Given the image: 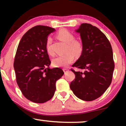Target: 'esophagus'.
Instances as JSON below:
<instances>
[{"label": "esophagus", "mask_w": 126, "mask_h": 126, "mask_svg": "<svg viewBox=\"0 0 126 126\" xmlns=\"http://www.w3.org/2000/svg\"><path fill=\"white\" fill-rule=\"evenodd\" d=\"M68 70H69L68 69H66V68H64V69H63V72H64V73H66V72H68Z\"/></svg>", "instance_id": "34e87169"}]
</instances>
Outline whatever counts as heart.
Listing matches in <instances>:
<instances>
[{
	"label": "heart",
	"instance_id": "b5f03b06",
	"mask_svg": "<svg viewBox=\"0 0 126 126\" xmlns=\"http://www.w3.org/2000/svg\"><path fill=\"white\" fill-rule=\"evenodd\" d=\"M57 37L60 40L67 44V50L69 51L65 54L60 55L52 60V64L54 66L67 67L70 64L75 58V54L77 56H80L83 51V46L80 41L75 39V36L72 32L66 29H61L58 32ZM51 38H47L46 42V50L49 54H53L51 48Z\"/></svg>",
	"mask_w": 126,
	"mask_h": 126
}]
</instances>
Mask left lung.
<instances>
[{
    "instance_id": "8db88e82",
    "label": "left lung",
    "mask_w": 126,
    "mask_h": 126,
    "mask_svg": "<svg viewBox=\"0 0 126 126\" xmlns=\"http://www.w3.org/2000/svg\"><path fill=\"white\" fill-rule=\"evenodd\" d=\"M80 33L83 51L72 65L84 70L76 72L70 88L77 97L84 101H92L100 97L111 83L114 62L112 49L106 36L97 27L82 23L75 30Z\"/></svg>"
}]
</instances>
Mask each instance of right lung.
Wrapping results in <instances>:
<instances>
[{
    "label": "right lung",
    "mask_w": 126,
    "mask_h": 126,
    "mask_svg": "<svg viewBox=\"0 0 126 126\" xmlns=\"http://www.w3.org/2000/svg\"><path fill=\"white\" fill-rule=\"evenodd\" d=\"M56 31L45 26H36L20 39L15 57L16 82L23 96L31 101L44 103L53 97L57 80L63 76L61 68L50 69L45 45L48 35Z\"/></svg>",
    "instance_id": "add662e5"
}]
</instances>
